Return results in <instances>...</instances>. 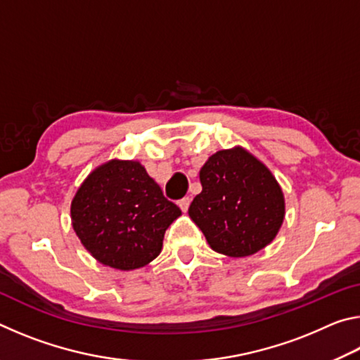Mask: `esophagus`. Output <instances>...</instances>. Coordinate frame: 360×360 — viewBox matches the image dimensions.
<instances>
[{
	"mask_svg": "<svg viewBox=\"0 0 360 360\" xmlns=\"http://www.w3.org/2000/svg\"><path fill=\"white\" fill-rule=\"evenodd\" d=\"M191 197H184L182 200H179L178 202V205H179V208L182 210V212H187V210H188V206H191Z\"/></svg>",
	"mask_w": 360,
	"mask_h": 360,
	"instance_id": "34e87169",
	"label": "esophagus"
}]
</instances>
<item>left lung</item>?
Masks as SVG:
<instances>
[{
	"label": "left lung",
	"mask_w": 360,
	"mask_h": 360,
	"mask_svg": "<svg viewBox=\"0 0 360 360\" xmlns=\"http://www.w3.org/2000/svg\"><path fill=\"white\" fill-rule=\"evenodd\" d=\"M200 182L188 216L212 251L248 257L276 238L285 216L283 188L251 152L217 150L200 169Z\"/></svg>",
	"instance_id": "1"
}]
</instances>
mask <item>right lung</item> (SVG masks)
Masks as SVG:
<instances>
[{
	"label": "right lung",
	"mask_w": 360,
	"mask_h": 360,
	"mask_svg": "<svg viewBox=\"0 0 360 360\" xmlns=\"http://www.w3.org/2000/svg\"><path fill=\"white\" fill-rule=\"evenodd\" d=\"M181 210L138 160L112 158L79 186L71 202V225L95 260L120 271L150 264L165 231Z\"/></svg>",
	"instance_id": "obj_1"
}]
</instances>
